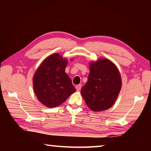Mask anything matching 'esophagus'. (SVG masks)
<instances>
[{
  "instance_id": "obj_1",
  "label": "esophagus",
  "mask_w": 151,
  "mask_h": 151,
  "mask_svg": "<svg viewBox=\"0 0 151 151\" xmlns=\"http://www.w3.org/2000/svg\"><path fill=\"white\" fill-rule=\"evenodd\" d=\"M76 91H79L81 89V85H76Z\"/></svg>"
}]
</instances>
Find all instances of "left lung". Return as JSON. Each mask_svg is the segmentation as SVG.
Returning <instances> with one entry per match:
<instances>
[{"label":"left lung","mask_w":151,"mask_h":151,"mask_svg":"<svg viewBox=\"0 0 151 151\" xmlns=\"http://www.w3.org/2000/svg\"><path fill=\"white\" fill-rule=\"evenodd\" d=\"M121 86L116 65L106 58H100L90 63L88 81L81 89V94L92 111H103L113 105Z\"/></svg>","instance_id":"1"}]
</instances>
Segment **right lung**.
Here are the masks:
<instances>
[{"instance_id":"right-lung-1","label":"right lung","mask_w":151,"mask_h":151,"mask_svg":"<svg viewBox=\"0 0 151 151\" xmlns=\"http://www.w3.org/2000/svg\"><path fill=\"white\" fill-rule=\"evenodd\" d=\"M68 64L59 54L51 55L43 61L33 76V88L38 100L49 108L60 105L76 91L65 73Z\"/></svg>"}]
</instances>
